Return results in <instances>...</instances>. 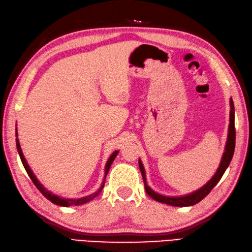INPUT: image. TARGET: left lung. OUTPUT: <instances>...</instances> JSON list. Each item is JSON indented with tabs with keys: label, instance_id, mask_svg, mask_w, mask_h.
<instances>
[{
	"label": "left lung",
	"instance_id": "left-lung-1",
	"mask_svg": "<svg viewBox=\"0 0 252 252\" xmlns=\"http://www.w3.org/2000/svg\"><path fill=\"white\" fill-rule=\"evenodd\" d=\"M229 121H230V123H229V129H228V139H227L225 153H224V155H222L220 168L217 169L216 173L214 174V177H213L210 181L204 185L202 189H197L196 192H194L192 194H189V195L180 196V197H169V196L160 195V194L156 193L148 187V185H147L144 165H142L141 161L139 160V169H140V172L142 175V180H144L147 194H148L151 198H154V200H156V201L168 204V205H172V206H181V207L182 206H191V205H194V204L201 202L203 198L205 197L207 194L215 188V185L221 179L222 174L225 173L227 167H228L230 163L232 156H234L235 142H236V129H235V107H234V102H232L231 98H230V118H229Z\"/></svg>",
	"mask_w": 252,
	"mask_h": 252
}]
</instances>
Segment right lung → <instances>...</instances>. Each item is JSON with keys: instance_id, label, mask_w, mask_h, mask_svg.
<instances>
[{"instance_id": "obj_1", "label": "right lung", "mask_w": 252, "mask_h": 252, "mask_svg": "<svg viewBox=\"0 0 252 252\" xmlns=\"http://www.w3.org/2000/svg\"><path fill=\"white\" fill-rule=\"evenodd\" d=\"M16 136H17V132H16ZM16 147H17L18 154H20V157H21V160H22V163H23V165H24V168H25L27 174L30 175V178H31L32 181L34 182L35 187L42 193V195H44L46 198H48V200L51 201L54 204H57V205L65 206V207H68V206H78V205H82V204L88 203V202H90V201H92L93 198H95V197L98 195V194L101 193V191H102L103 188H104V184H105V180H104V181H103V184H102L101 189H99L97 192L93 193V194H91V195H89V196H85V197H82V198H77V200H72V198H63V197L57 196V195H55V194H52L51 192H49L48 189H45L44 187H42V185L39 183V181H38V180L36 179L35 174L32 173V171L31 168H30V165L27 164V161H26V159H25V157H24V155H23V153H22L20 141H18L17 138H16ZM117 154H118V151H114V153L112 154V156L110 157V159L107 160V163H106V165H105V178H106V175H107L108 170H110V168H111V164L113 163V161H114V159H115V157L117 156Z\"/></svg>"}]
</instances>
